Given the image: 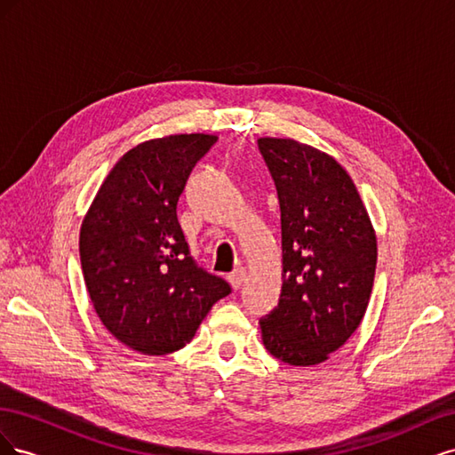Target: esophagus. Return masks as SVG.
Here are the masks:
<instances>
[{
    "mask_svg": "<svg viewBox=\"0 0 455 455\" xmlns=\"http://www.w3.org/2000/svg\"><path fill=\"white\" fill-rule=\"evenodd\" d=\"M229 283H231V286L235 288V291H239V288L243 286V283L246 281V269L244 267H237V269H233L231 273H229Z\"/></svg>",
    "mask_w": 455,
    "mask_h": 455,
    "instance_id": "34e87169",
    "label": "esophagus"
}]
</instances>
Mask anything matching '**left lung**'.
<instances>
[{"mask_svg": "<svg viewBox=\"0 0 455 455\" xmlns=\"http://www.w3.org/2000/svg\"><path fill=\"white\" fill-rule=\"evenodd\" d=\"M277 188L283 235L279 306L261 316V339L279 361L313 366L359 328L374 286L378 244L341 164L291 139H259Z\"/></svg>", "mask_w": 455, "mask_h": 455, "instance_id": "obj_1", "label": "left lung"}]
</instances>
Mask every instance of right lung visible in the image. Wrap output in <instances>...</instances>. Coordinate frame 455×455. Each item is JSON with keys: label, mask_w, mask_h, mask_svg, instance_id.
Masks as SVG:
<instances>
[{"label": "right lung", "mask_w": 455, "mask_h": 455, "mask_svg": "<svg viewBox=\"0 0 455 455\" xmlns=\"http://www.w3.org/2000/svg\"><path fill=\"white\" fill-rule=\"evenodd\" d=\"M212 134H172L129 149L81 224L91 301L116 339L144 355L182 349L231 286L197 266L176 204Z\"/></svg>", "instance_id": "1"}]
</instances>
